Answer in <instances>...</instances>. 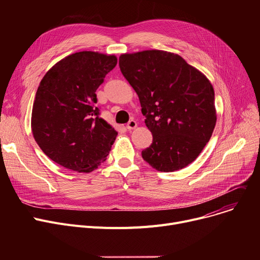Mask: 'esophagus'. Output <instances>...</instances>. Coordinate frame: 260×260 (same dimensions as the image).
Returning <instances> with one entry per match:
<instances>
[{
    "label": "esophagus",
    "mask_w": 260,
    "mask_h": 260,
    "mask_svg": "<svg viewBox=\"0 0 260 260\" xmlns=\"http://www.w3.org/2000/svg\"><path fill=\"white\" fill-rule=\"evenodd\" d=\"M136 127H137V122H136L135 120H131L127 124H126V128L128 131H132V129H135Z\"/></svg>",
    "instance_id": "34e87169"
}]
</instances>
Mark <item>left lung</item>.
I'll list each match as a JSON object with an SVG mask.
<instances>
[{
	"instance_id": "left-lung-1",
	"label": "left lung",
	"mask_w": 260,
	"mask_h": 260,
	"mask_svg": "<svg viewBox=\"0 0 260 260\" xmlns=\"http://www.w3.org/2000/svg\"><path fill=\"white\" fill-rule=\"evenodd\" d=\"M122 75L137 92L153 143L142 158L160 172L181 170L210 141L216 124L211 81L179 54L142 50L119 57Z\"/></svg>"
}]
</instances>
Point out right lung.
Masks as SVG:
<instances>
[{"instance_id":"add662e5","label":"right lung","mask_w":260,"mask_h":260,"mask_svg":"<svg viewBox=\"0 0 260 260\" xmlns=\"http://www.w3.org/2000/svg\"><path fill=\"white\" fill-rule=\"evenodd\" d=\"M116 65L115 54L79 51L57 62L41 80L31 131L40 148L58 165L90 173L106 160L118 133L99 117L95 90Z\"/></svg>"}]
</instances>
